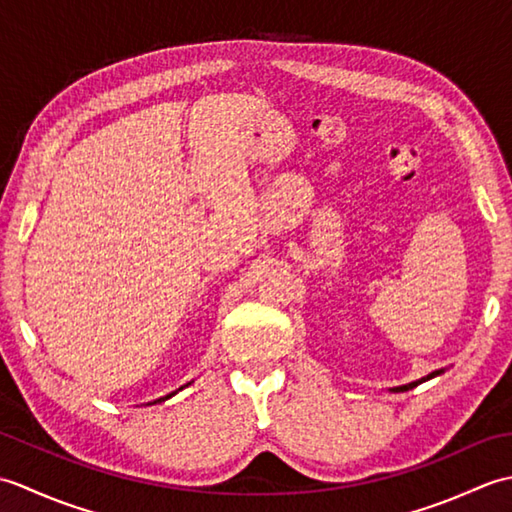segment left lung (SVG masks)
Returning <instances> with one entry per match:
<instances>
[{
    "label": "left lung",
    "instance_id": "1",
    "mask_svg": "<svg viewBox=\"0 0 512 512\" xmlns=\"http://www.w3.org/2000/svg\"><path fill=\"white\" fill-rule=\"evenodd\" d=\"M440 374H442V369H438V372H431L429 376H424V378H420V380H413V383H409V385L394 387L391 391H409V389H413V387H418L420 383H424V380H429V378H433V376H440Z\"/></svg>",
    "mask_w": 512,
    "mask_h": 512
}]
</instances>
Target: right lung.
Returning <instances> with one entry per match:
<instances>
[{
    "label": "right lung",
    "mask_w": 512,
    "mask_h": 512,
    "mask_svg": "<svg viewBox=\"0 0 512 512\" xmlns=\"http://www.w3.org/2000/svg\"><path fill=\"white\" fill-rule=\"evenodd\" d=\"M187 385H191V383H187ZM180 389H182V387H180ZM173 394H176V391H173ZM173 394H167L165 398H158V400H154V402H162V400H167V398H171ZM154 402H149V405H154Z\"/></svg>",
    "instance_id": "right-lung-1"
}]
</instances>
